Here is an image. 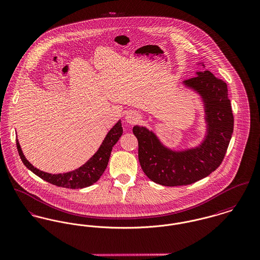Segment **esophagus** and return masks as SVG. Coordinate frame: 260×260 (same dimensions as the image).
<instances>
[{"mask_svg":"<svg viewBox=\"0 0 260 260\" xmlns=\"http://www.w3.org/2000/svg\"><path fill=\"white\" fill-rule=\"evenodd\" d=\"M125 120H126V121H127L128 123H131V124H135V123H137V122L140 120V115L137 114V113H135V112H129V113L126 115Z\"/></svg>","mask_w":260,"mask_h":260,"instance_id":"esophagus-1","label":"esophagus"}]
</instances>
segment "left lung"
Instances as JSON below:
<instances>
[{
  "label": "left lung",
  "instance_id": "1",
  "mask_svg": "<svg viewBox=\"0 0 260 260\" xmlns=\"http://www.w3.org/2000/svg\"><path fill=\"white\" fill-rule=\"evenodd\" d=\"M184 81L204 100L208 135L195 149L181 152L163 146L156 136L136 125L134 135L139 141V160L145 175L163 186H183L195 183L214 172L223 160L234 132V115L228 85L209 70Z\"/></svg>",
  "mask_w": 260,
  "mask_h": 260
}]
</instances>
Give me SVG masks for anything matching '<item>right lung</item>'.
I'll use <instances>...</instances> for the list:
<instances>
[{
	"label": "right lung",
	"mask_w": 260,
	"mask_h": 260,
	"mask_svg": "<svg viewBox=\"0 0 260 260\" xmlns=\"http://www.w3.org/2000/svg\"><path fill=\"white\" fill-rule=\"evenodd\" d=\"M121 135H122V127H121V122L119 120L113 126V128L108 133L107 137L101 144L100 148L90 159L78 169L73 170L71 172L63 173V174H50V173L40 171L25 159L18 140H17V147H18L20 159L23 162V164L41 179L45 180L46 182L51 183L58 187L70 188V189H79V188L81 189V188L91 186L100 179L102 174L107 168L113 146L118 142V140H120Z\"/></svg>",
	"instance_id": "obj_1"
}]
</instances>
